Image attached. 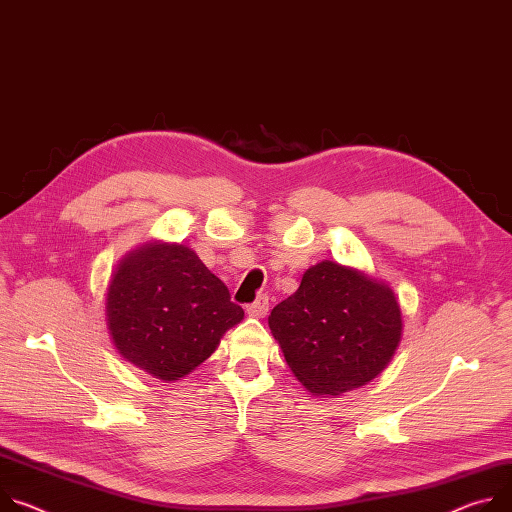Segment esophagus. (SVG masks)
<instances>
[{"label":"esophagus","instance_id":"obj_1","mask_svg":"<svg viewBox=\"0 0 512 512\" xmlns=\"http://www.w3.org/2000/svg\"><path fill=\"white\" fill-rule=\"evenodd\" d=\"M267 310H269V298L267 296H257V300L247 308L249 316H253V318H263L267 314Z\"/></svg>","mask_w":512,"mask_h":512}]
</instances>
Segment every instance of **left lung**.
Segmentation results:
<instances>
[{
    "label": "left lung",
    "mask_w": 512,
    "mask_h": 512,
    "mask_svg": "<svg viewBox=\"0 0 512 512\" xmlns=\"http://www.w3.org/2000/svg\"><path fill=\"white\" fill-rule=\"evenodd\" d=\"M267 322L292 374L314 396H341L378 378L404 331L386 282L329 259L304 271Z\"/></svg>",
    "instance_id": "left-lung-1"
}]
</instances>
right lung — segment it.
<instances>
[{
	"label": "right lung",
	"mask_w": 512,
	"mask_h": 512,
	"mask_svg": "<svg viewBox=\"0 0 512 512\" xmlns=\"http://www.w3.org/2000/svg\"><path fill=\"white\" fill-rule=\"evenodd\" d=\"M241 306L190 247L147 241L128 251L106 290L110 339L124 361L175 382L204 363Z\"/></svg>",
	"instance_id": "1"
}]
</instances>
